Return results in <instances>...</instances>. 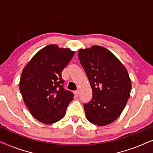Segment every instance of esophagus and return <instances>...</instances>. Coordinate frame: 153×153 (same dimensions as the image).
I'll use <instances>...</instances> for the list:
<instances>
[{
	"label": "esophagus",
	"instance_id": "1",
	"mask_svg": "<svg viewBox=\"0 0 153 153\" xmlns=\"http://www.w3.org/2000/svg\"><path fill=\"white\" fill-rule=\"evenodd\" d=\"M74 94H75V97H78V95H79V91H78V90L75 91H74Z\"/></svg>",
	"mask_w": 153,
	"mask_h": 153
}]
</instances>
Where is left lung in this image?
Listing matches in <instances>:
<instances>
[{"instance_id": "left-lung-1", "label": "left lung", "mask_w": 153, "mask_h": 153, "mask_svg": "<svg viewBox=\"0 0 153 153\" xmlns=\"http://www.w3.org/2000/svg\"><path fill=\"white\" fill-rule=\"evenodd\" d=\"M78 57L92 89L91 101L84 104L87 120L95 125H109L120 115L130 97L131 82L127 69L101 46L80 49Z\"/></svg>"}]
</instances>
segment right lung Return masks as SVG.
Returning <instances> with one entry per match:
<instances>
[{"label": "right lung", "instance_id": "right-lung-1", "mask_svg": "<svg viewBox=\"0 0 153 153\" xmlns=\"http://www.w3.org/2000/svg\"><path fill=\"white\" fill-rule=\"evenodd\" d=\"M75 52L49 45L33 56L22 71L19 89L33 117L50 125L62 119L73 99L63 87L62 72Z\"/></svg>", "mask_w": 153, "mask_h": 153}]
</instances>
